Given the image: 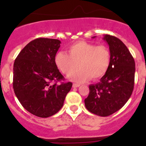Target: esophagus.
I'll return each mask as SVG.
<instances>
[{"instance_id":"1","label":"esophagus","mask_w":146,"mask_h":146,"mask_svg":"<svg viewBox=\"0 0 146 146\" xmlns=\"http://www.w3.org/2000/svg\"><path fill=\"white\" fill-rule=\"evenodd\" d=\"M80 86V85L78 84V83H73V88H77L79 87Z\"/></svg>"}]
</instances>
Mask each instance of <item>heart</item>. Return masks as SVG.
I'll use <instances>...</instances> for the list:
<instances>
[{
	"label": "heart",
	"mask_w": 146,
	"mask_h": 146,
	"mask_svg": "<svg viewBox=\"0 0 146 146\" xmlns=\"http://www.w3.org/2000/svg\"><path fill=\"white\" fill-rule=\"evenodd\" d=\"M68 52L55 54V65L66 76L71 75L79 66V70L70 77L76 82H83L90 77L94 80L100 79L106 74L111 64V52L106 45L80 41L70 45Z\"/></svg>",
	"instance_id": "obj_1"
}]
</instances>
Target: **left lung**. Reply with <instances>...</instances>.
<instances>
[{
    "mask_svg": "<svg viewBox=\"0 0 146 146\" xmlns=\"http://www.w3.org/2000/svg\"><path fill=\"white\" fill-rule=\"evenodd\" d=\"M111 52L108 72L96 84L89 86L85 99L86 109L99 116H108L119 110L131 96L135 85V63L126 45L117 37L104 36Z\"/></svg>",
    "mask_w": 146,
    "mask_h": 146,
    "instance_id": "obj_1",
    "label": "left lung"
}]
</instances>
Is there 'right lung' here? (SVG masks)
Wrapping results in <instances>:
<instances>
[{
    "mask_svg": "<svg viewBox=\"0 0 146 146\" xmlns=\"http://www.w3.org/2000/svg\"><path fill=\"white\" fill-rule=\"evenodd\" d=\"M60 47L58 39L36 38L20 51L14 63L15 95L23 108L40 118L57 113L72 88L71 82H61L64 77L55 65Z\"/></svg>",
    "mask_w": 146,
    "mask_h": 146,
    "instance_id": "1",
    "label": "right lung"
}]
</instances>
